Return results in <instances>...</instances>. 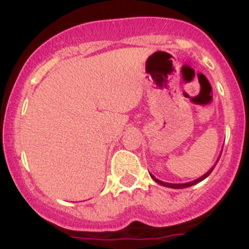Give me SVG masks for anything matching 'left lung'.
<instances>
[{
  "mask_svg": "<svg viewBox=\"0 0 249 249\" xmlns=\"http://www.w3.org/2000/svg\"><path fill=\"white\" fill-rule=\"evenodd\" d=\"M217 162H218V161H217ZM214 166H216V165H214ZM214 166L212 167L211 170H208V172H206V174L203 175V176H201L200 178H197V180L192 181V182H187V183H166V182H162V181L158 180V178H154V176H152V175H151V178H154V180H155L158 183H160V185H162V186H166V187H171V189H185V187H190V186L195 185V183H198V182H200V181L205 180V178H207L208 175L211 174L212 170L214 169Z\"/></svg>",
  "mask_w": 249,
  "mask_h": 249,
  "instance_id": "left-lung-1",
  "label": "left lung"
}]
</instances>
